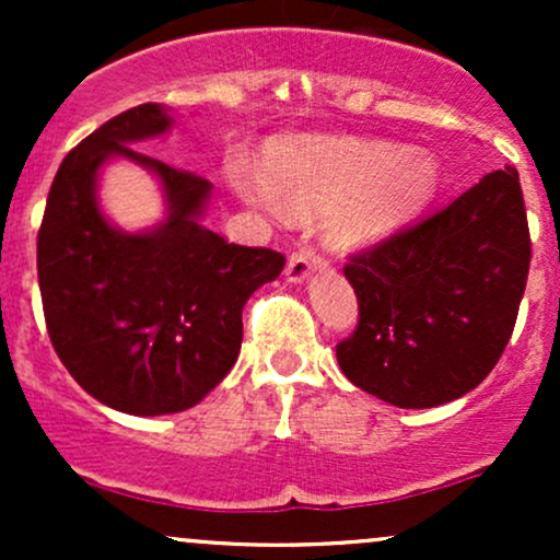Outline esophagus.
<instances>
[{"mask_svg": "<svg viewBox=\"0 0 560 560\" xmlns=\"http://www.w3.org/2000/svg\"><path fill=\"white\" fill-rule=\"evenodd\" d=\"M316 262H318V253L313 247L294 249L292 258L287 262V279L294 281V284H300V281H305L307 276H311L313 268H316Z\"/></svg>", "mask_w": 560, "mask_h": 560, "instance_id": "obj_1", "label": "esophagus"}]
</instances>
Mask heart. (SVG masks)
<instances>
[{
  "label": "heart",
  "instance_id": "b5f03b06",
  "mask_svg": "<svg viewBox=\"0 0 560 560\" xmlns=\"http://www.w3.org/2000/svg\"><path fill=\"white\" fill-rule=\"evenodd\" d=\"M226 173L244 202L276 218L331 213L329 242L345 253L395 234L436 186L423 152L363 139H284L268 150L266 171L234 158Z\"/></svg>",
  "mask_w": 560,
  "mask_h": 560
}]
</instances>
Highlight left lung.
Masks as SVG:
<instances>
[{"label":"left lung","mask_w":560,"mask_h":560,"mask_svg":"<svg viewBox=\"0 0 560 560\" xmlns=\"http://www.w3.org/2000/svg\"><path fill=\"white\" fill-rule=\"evenodd\" d=\"M532 260L518 171L505 165L384 242L352 253L358 326L345 376L397 408H434L485 382L503 355Z\"/></svg>","instance_id":"8db88e82"}]
</instances>
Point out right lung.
Segmentation results:
<instances>
[{"instance_id":"add662e5","label":"right lung","mask_w":560,"mask_h":560,"mask_svg":"<svg viewBox=\"0 0 560 560\" xmlns=\"http://www.w3.org/2000/svg\"><path fill=\"white\" fill-rule=\"evenodd\" d=\"M147 102L115 115L57 171L36 242L49 339L89 395L131 416L191 408L221 384L242 347V307L284 271V255L229 244L199 223L210 182L133 150L171 128ZM110 156L161 178L170 218L126 235L95 205V173Z\"/></svg>"}]
</instances>
